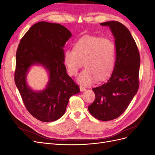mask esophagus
I'll use <instances>...</instances> for the list:
<instances>
[{
  "label": "esophagus",
  "mask_w": 155,
  "mask_h": 155,
  "mask_svg": "<svg viewBox=\"0 0 155 155\" xmlns=\"http://www.w3.org/2000/svg\"><path fill=\"white\" fill-rule=\"evenodd\" d=\"M79 88H80V91H81V92H83V91H85L86 90L85 87H82V86H80V87H79Z\"/></svg>",
  "instance_id": "obj_1"
}]
</instances>
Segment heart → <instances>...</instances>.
<instances>
[{"instance_id": "obj_1", "label": "heart", "mask_w": 155, "mask_h": 155, "mask_svg": "<svg viewBox=\"0 0 155 155\" xmlns=\"http://www.w3.org/2000/svg\"><path fill=\"white\" fill-rule=\"evenodd\" d=\"M74 49L65 51L64 61L68 74L76 76L85 61L86 68L78 78V81L83 85H90L97 78H105L114 67L116 46L110 39L84 37L75 44Z\"/></svg>"}]
</instances>
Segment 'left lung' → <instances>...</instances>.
<instances>
[{
    "instance_id": "obj_1",
    "label": "left lung",
    "mask_w": 155,
    "mask_h": 155,
    "mask_svg": "<svg viewBox=\"0 0 155 155\" xmlns=\"http://www.w3.org/2000/svg\"><path fill=\"white\" fill-rule=\"evenodd\" d=\"M109 27L116 46V61L110 78L92 88L96 98L89 112L101 121L116 119L122 114L137 93L140 58L129 30L121 23L110 21L100 24Z\"/></svg>"
}]
</instances>
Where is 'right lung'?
Returning <instances> with one entry per match:
<instances>
[{"label": "right lung", "instance_id": "1", "mask_svg": "<svg viewBox=\"0 0 155 155\" xmlns=\"http://www.w3.org/2000/svg\"><path fill=\"white\" fill-rule=\"evenodd\" d=\"M70 31L58 23L41 21L33 25L21 40L16 53L15 83L30 113L41 121L58 120L66 111L69 98L80 91L67 73L65 43ZM40 65L48 72L45 88L36 91L27 83L31 66Z\"/></svg>", "mask_w": 155, "mask_h": 155}]
</instances>
